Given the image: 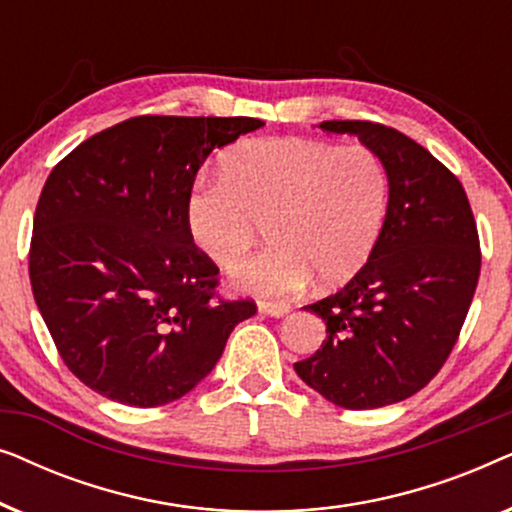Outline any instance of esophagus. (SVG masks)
<instances>
[{"label": "esophagus", "mask_w": 512, "mask_h": 512, "mask_svg": "<svg viewBox=\"0 0 512 512\" xmlns=\"http://www.w3.org/2000/svg\"><path fill=\"white\" fill-rule=\"evenodd\" d=\"M258 310H261L263 314H268V317H286L293 307L289 303H261L258 305Z\"/></svg>", "instance_id": "34e87169"}]
</instances>
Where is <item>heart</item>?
Returning a JSON list of instances; mask_svg holds the SVG:
<instances>
[{
	"mask_svg": "<svg viewBox=\"0 0 512 512\" xmlns=\"http://www.w3.org/2000/svg\"><path fill=\"white\" fill-rule=\"evenodd\" d=\"M389 195L387 167L368 146L270 137L235 146L221 177L200 179L186 221L219 265L240 261L265 223L272 244L235 265L230 282L277 298L305 289L312 275L324 286L352 279L380 242Z\"/></svg>",
	"mask_w": 512,
	"mask_h": 512,
	"instance_id": "b5f03b06",
	"label": "heart"
}]
</instances>
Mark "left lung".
Returning a JSON list of instances; mask_svg holds the SVG:
<instances>
[{"label":"left lung","instance_id":"left-lung-1","mask_svg":"<svg viewBox=\"0 0 512 512\" xmlns=\"http://www.w3.org/2000/svg\"><path fill=\"white\" fill-rule=\"evenodd\" d=\"M382 158L389 214L368 263L307 307L326 324L307 387L347 410L382 408L424 389L450 356L480 277V237L464 186L415 139L370 121H324Z\"/></svg>","mask_w":512,"mask_h":512}]
</instances>
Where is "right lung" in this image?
<instances>
[{
  "label": "right lung",
  "mask_w": 512,
  "mask_h": 512,
  "mask_svg": "<svg viewBox=\"0 0 512 512\" xmlns=\"http://www.w3.org/2000/svg\"><path fill=\"white\" fill-rule=\"evenodd\" d=\"M265 125L233 116H135L81 142L48 174L30 284L60 359L97 394L158 408L212 373L249 298L216 291L219 268L186 221L209 153Z\"/></svg>",
  "instance_id": "1"
}]
</instances>
